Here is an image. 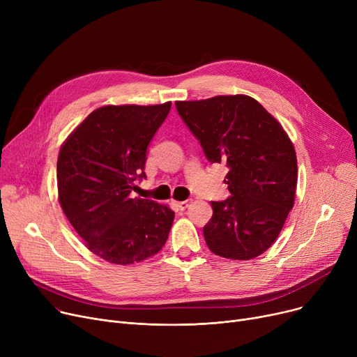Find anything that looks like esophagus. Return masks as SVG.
Returning <instances> with one entry per match:
<instances>
[{
    "mask_svg": "<svg viewBox=\"0 0 357 357\" xmlns=\"http://www.w3.org/2000/svg\"><path fill=\"white\" fill-rule=\"evenodd\" d=\"M190 204H191V199H186V201H178L176 202V207L181 210V211H183V210H186L190 207Z\"/></svg>",
    "mask_w": 357,
    "mask_h": 357,
    "instance_id": "esophagus-1",
    "label": "esophagus"
}]
</instances>
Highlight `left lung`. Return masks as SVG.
Segmentation results:
<instances>
[{
  "mask_svg": "<svg viewBox=\"0 0 357 357\" xmlns=\"http://www.w3.org/2000/svg\"><path fill=\"white\" fill-rule=\"evenodd\" d=\"M179 116L213 163L230 169V197L211 202L204 238L217 256L249 260L266 252L294 207L298 165L280 123L249 96L176 101Z\"/></svg>",
  "mask_w": 357,
  "mask_h": 357,
  "instance_id": "1",
  "label": "left lung"
}]
</instances>
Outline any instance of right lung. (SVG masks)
Instances as JSON below:
<instances>
[{
    "label": "right lung",
    "instance_id": "obj_1",
    "mask_svg": "<svg viewBox=\"0 0 357 357\" xmlns=\"http://www.w3.org/2000/svg\"><path fill=\"white\" fill-rule=\"evenodd\" d=\"M172 102L104 105L63 142L58 156V199L85 246L114 265L156 255L175 213L167 204L135 198L144 178L146 149Z\"/></svg>",
    "mask_w": 357,
    "mask_h": 357
}]
</instances>
